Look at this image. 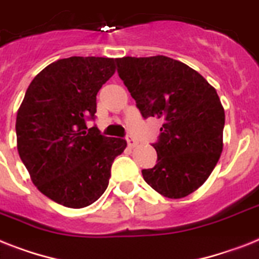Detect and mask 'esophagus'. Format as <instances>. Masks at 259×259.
<instances>
[{"mask_svg":"<svg viewBox=\"0 0 259 259\" xmlns=\"http://www.w3.org/2000/svg\"><path fill=\"white\" fill-rule=\"evenodd\" d=\"M127 146H129L130 149H133L137 146V141L134 140L133 137H127Z\"/></svg>","mask_w":259,"mask_h":259,"instance_id":"obj_1","label":"esophagus"}]
</instances>
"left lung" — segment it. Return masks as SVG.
<instances>
[{
  "label": "left lung",
  "instance_id": "obj_1",
  "mask_svg": "<svg viewBox=\"0 0 259 259\" xmlns=\"http://www.w3.org/2000/svg\"><path fill=\"white\" fill-rule=\"evenodd\" d=\"M144 118H162L157 165L146 184L167 198H184L205 182L222 153L225 110L213 86L184 62L165 56L115 60Z\"/></svg>",
  "mask_w": 259,
  "mask_h": 259
}]
</instances>
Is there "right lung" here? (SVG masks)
<instances>
[{
    "label": "right lung",
    "instance_id": "right-lung-1",
    "mask_svg": "<svg viewBox=\"0 0 259 259\" xmlns=\"http://www.w3.org/2000/svg\"><path fill=\"white\" fill-rule=\"evenodd\" d=\"M115 60L70 57L46 66L27 88L16 121L17 149L33 184L71 209L92 205L109 185L126 141L88 129L97 93L114 74Z\"/></svg>",
    "mask_w": 259,
    "mask_h": 259
}]
</instances>
